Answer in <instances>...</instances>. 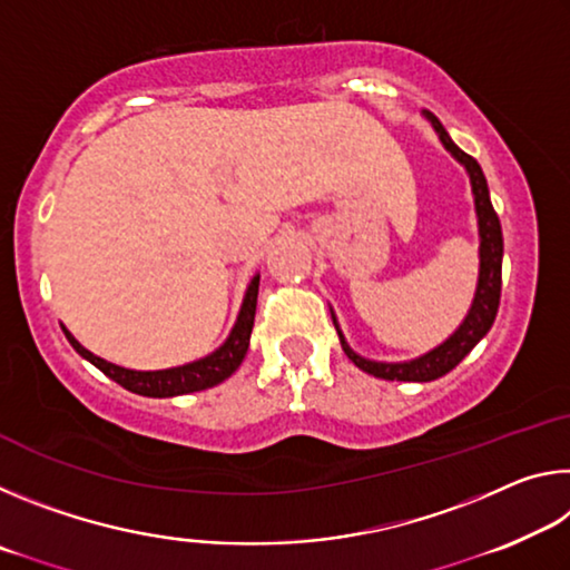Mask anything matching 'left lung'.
I'll list each match as a JSON object with an SVG mask.
<instances>
[{
  "mask_svg": "<svg viewBox=\"0 0 570 570\" xmlns=\"http://www.w3.org/2000/svg\"><path fill=\"white\" fill-rule=\"evenodd\" d=\"M424 118H428L432 122V128L438 130L442 146H445L470 173L472 196H475V210H478V226H480V278H478V292H475V298H472L470 314L465 316V322L460 324V330L452 334L445 344H440L438 350H432L424 356H420V360H412V362L384 364V362L364 360V356L350 350L344 334L340 332V324L334 320L344 354L350 356L362 372L380 380H390V382L394 380L432 382L442 377V374H448L450 370H455V366L472 352V346H475L482 336L490 332V326H493L498 306H500V286H503V230H500V218L495 214L493 204H490L488 180L482 176V168L478 166L475 158L468 156L465 150H460L455 142H452L448 130L442 128V122L435 118V115L424 110Z\"/></svg>",
  "mask_w": 570,
  "mask_h": 570,
  "instance_id": "obj_1",
  "label": "left lung"
}]
</instances>
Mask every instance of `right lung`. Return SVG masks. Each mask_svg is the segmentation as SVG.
<instances>
[{"label":"right lung","mask_w":570,"mask_h":570,"mask_svg":"<svg viewBox=\"0 0 570 570\" xmlns=\"http://www.w3.org/2000/svg\"><path fill=\"white\" fill-rule=\"evenodd\" d=\"M256 298H258V276L250 278L234 332H230V336L220 350L206 356V360L173 366V370H160V372H135V370H125V366L105 362L100 356H95L92 352L85 350V346L77 342L70 332L67 330L62 332L67 336V342L75 346L77 354H82L85 360L92 362L102 374H108L112 382H118L120 387L130 390L135 394H142V397H176V394H188V392H200V390L214 387V384L228 380L230 374L238 370V364L244 362V356L248 352V336H250V330H254V316H256Z\"/></svg>","instance_id":"obj_1"}]
</instances>
